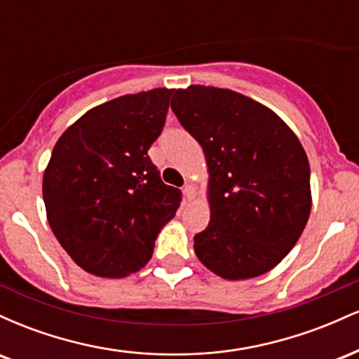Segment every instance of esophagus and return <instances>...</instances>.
<instances>
[{"instance_id": "34e87169", "label": "esophagus", "mask_w": 359, "mask_h": 359, "mask_svg": "<svg viewBox=\"0 0 359 359\" xmlns=\"http://www.w3.org/2000/svg\"><path fill=\"white\" fill-rule=\"evenodd\" d=\"M184 196H185V199H189V201L194 199V196H196V189H194L192 184H185Z\"/></svg>"}]
</instances>
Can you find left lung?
Wrapping results in <instances>:
<instances>
[{
  "label": "left lung",
  "instance_id": "left-lung-1",
  "mask_svg": "<svg viewBox=\"0 0 359 359\" xmlns=\"http://www.w3.org/2000/svg\"><path fill=\"white\" fill-rule=\"evenodd\" d=\"M172 111L203 147L209 172L211 221L194 236L197 258L224 280L275 269L311 214V168L299 138L270 108L231 89H177Z\"/></svg>",
  "mask_w": 359,
  "mask_h": 359
}]
</instances>
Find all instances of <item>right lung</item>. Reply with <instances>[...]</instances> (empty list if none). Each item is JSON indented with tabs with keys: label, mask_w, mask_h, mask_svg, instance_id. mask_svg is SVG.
Masks as SVG:
<instances>
[{
	"label": "right lung",
	"mask_w": 359,
	"mask_h": 359,
	"mask_svg": "<svg viewBox=\"0 0 359 359\" xmlns=\"http://www.w3.org/2000/svg\"><path fill=\"white\" fill-rule=\"evenodd\" d=\"M174 89L125 94L62 133L43 172L47 219L62 248L96 277L147 265L180 191L162 182L148 148L162 133Z\"/></svg>",
	"instance_id": "obj_1"
}]
</instances>
